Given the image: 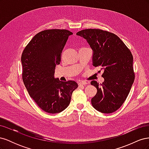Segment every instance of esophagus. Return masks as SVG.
Segmentation results:
<instances>
[{"label": "esophagus", "instance_id": "34e87169", "mask_svg": "<svg viewBox=\"0 0 149 149\" xmlns=\"http://www.w3.org/2000/svg\"><path fill=\"white\" fill-rule=\"evenodd\" d=\"M87 84V83L86 82V81H79V82L78 83V85H79V86L85 85V84Z\"/></svg>", "mask_w": 149, "mask_h": 149}]
</instances>
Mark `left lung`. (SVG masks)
<instances>
[{"label":"left lung","mask_w":149,"mask_h":149,"mask_svg":"<svg viewBox=\"0 0 149 149\" xmlns=\"http://www.w3.org/2000/svg\"><path fill=\"white\" fill-rule=\"evenodd\" d=\"M86 39L93 49V65L103 70V83L91 84L97 93L91 99L94 109L109 114L123 104L134 81L132 53L115 34L100 29H85L76 33ZM100 72V71H99Z\"/></svg>","instance_id":"left-lung-1"}]
</instances>
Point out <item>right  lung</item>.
<instances>
[{
    "mask_svg": "<svg viewBox=\"0 0 149 149\" xmlns=\"http://www.w3.org/2000/svg\"><path fill=\"white\" fill-rule=\"evenodd\" d=\"M67 30L52 29L35 35L25 48L21 61L22 79L30 97L41 109L56 114L65 110L78 85L74 81L55 78V66L70 35Z\"/></svg>",
    "mask_w": 149,
    "mask_h": 149,
    "instance_id": "right-lung-1",
    "label": "right lung"
}]
</instances>
